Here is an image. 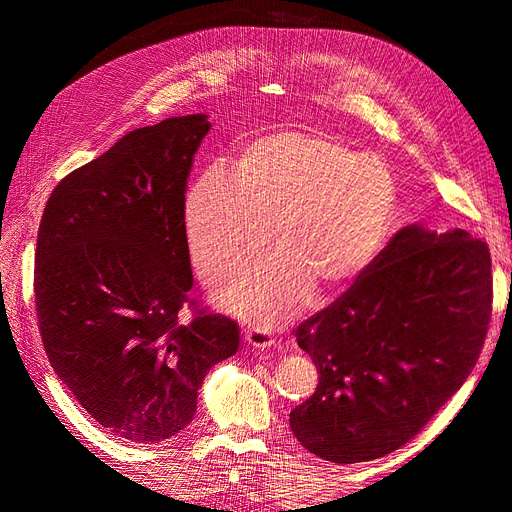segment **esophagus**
Wrapping results in <instances>:
<instances>
[{
    "label": "esophagus",
    "mask_w": 512,
    "mask_h": 512,
    "mask_svg": "<svg viewBox=\"0 0 512 512\" xmlns=\"http://www.w3.org/2000/svg\"><path fill=\"white\" fill-rule=\"evenodd\" d=\"M245 344L256 348V350H269V348L277 346L275 339L262 329H247L245 331Z\"/></svg>",
    "instance_id": "34e87169"
}]
</instances>
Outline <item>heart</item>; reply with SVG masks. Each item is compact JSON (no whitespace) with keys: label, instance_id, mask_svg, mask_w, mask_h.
<instances>
[{"label":"heart","instance_id":"obj_1","mask_svg":"<svg viewBox=\"0 0 512 512\" xmlns=\"http://www.w3.org/2000/svg\"><path fill=\"white\" fill-rule=\"evenodd\" d=\"M399 211L393 170L327 130H277L247 141L235 173L209 166L185 196L192 262L211 288L230 284L271 243L282 247L222 294L232 312L277 327L374 265Z\"/></svg>","mask_w":512,"mask_h":512}]
</instances>
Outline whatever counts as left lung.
Wrapping results in <instances>:
<instances>
[{
  "instance_id": "left-lung-1",
  "label": "left lung",
  "mask_w": 512,
  "mask_h": 512,
  "mask_svg": "<svg viewBox=\"0 0 512 512\" xmlns=\"http://www.w3.org/2000/svg\"><path fill=\"white\" fill-rule=\"evenodd\" d=\"M491 282L489 247L470 232L401 228L350 290L297 329L320 380L290 412L294 438L333 463L404 446L472 374Z\"/></svg>"
}]
</instances>
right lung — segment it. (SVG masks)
<instances>
[{"label":"right lung","instance_id":"obj_1","mask_svg":"<svg viewBox=\"0 0 512 512\" xmlns=\"http://www.w3.org/2000/svg\"><path fill=\"white\" fill-rule=\"evenodd\" d=\"M207 115L138 128L61 179L36 243L46 356L96 423L153 444L190 425L207 371L239 348L237 322L181 309L192 267L185 181Z\"/></svg>","mask_w":512,"mask_h":512}]
</instances>
